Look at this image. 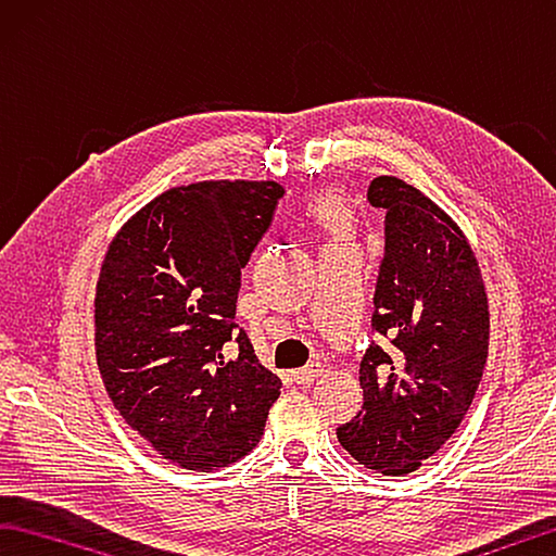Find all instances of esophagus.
I'll return each mask as SVG.
<instances>
[{
    "label": "esophagus",
    "instance_id": "1",
    "mask_svg": "<svg viewBox=\"0 0 556 556\" xmlns=\"http://www.w3.org/2000/svg\"><path fill=\"white\" fill-rule=\"evenodd\" d=\"M317 376H323V364L313 362V364H307L305 368H298V371H293V381L298 386H309Z\"/></svg>",
    "mask_w": 556,
    "mask_h": 556
}]
</instances>
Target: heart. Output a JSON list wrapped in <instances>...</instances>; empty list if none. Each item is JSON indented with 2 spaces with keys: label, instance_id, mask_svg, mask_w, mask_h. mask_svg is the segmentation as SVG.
<instances>
[{
  "label": "heart",
  "instance_id": "b5f03b06",
  "mask_svg": "<svg viewBox=\"0 0 556 556\" xmlns=\"http://www.w3.org/2000/svg\"><path fill=\"white\" fill-rule=\"evenodd\" d=\"M307 214L313 217L317 227L334 241L346 239L349 231H352V214H349V207L342 194L334 190L317 192L307 204Z\"/></svg>",
  "mask_w": 556,
  "mask_h": 556
}]
</instances>
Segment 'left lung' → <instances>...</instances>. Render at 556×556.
I'll return each instance as SVG.
<instances>
[{
  "mask_svg": "<svg viewBox=\"0 0 556 556\" xmlns=\"http://www.w3.org/2000/svg\"><path fill=\"white\" fill-rule=\"evenodd\" d=\"M368 202L386 212L371 342L358 366L364 405L337 427L366 469L410 473L456 432L489 358V300L462 229L397 178H374Z\"/></svg>",
  "mask_w": 556,
  "mask_h": 556,
  "instance_id": "8db88e82",
  "label": "left lung"
}]
</instances>
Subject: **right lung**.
I'll list each match as a JSON object with an SVG mask.
<instances>
[{
  "instance_id": "obj_1",
  "label": "right lung",
  "mask_w": 556,
  "mask_h": 556,
  "mask_svg": "<svg viewBox=\"0 0 556 556\" xmlns=\"http://www.w3.org/2000/svg\"><path fill=\"white\" fill-rule=\"evenodd\" d=\"M280 182L207 180L146 204L110 243L94 346L124 422L190 471L258 444L280 378L237 325L241 268L268 231Z\"/></svg>"
}]
</instances>
